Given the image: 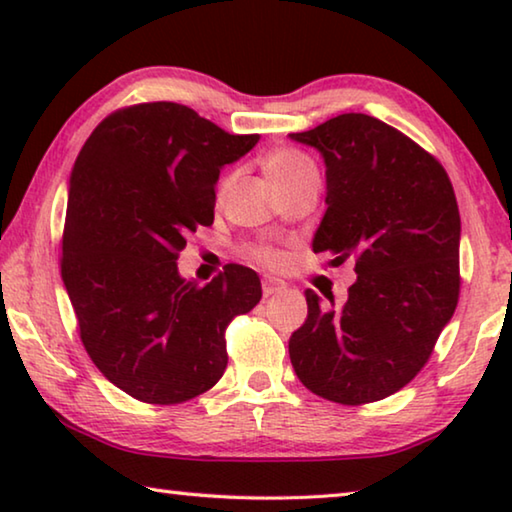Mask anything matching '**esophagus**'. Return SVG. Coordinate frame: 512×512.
<instances>
[{
	"label": "esophagus",
	"instance_id": "esophagus-1",
	"mask_svg": "<svg viewBox=\"0 0 512 512\" xmlns=\"http://www.w3.org/2000/svg\"><path fill=\"white\" fill-rule=\"evenodd\" d=\"M282 289H284V282L273 280V277H268V280H264V284H262V291H264L266 298L275 296V293H280Z\"/></svg>",
	"mask_w": 512,
	"mask_h": 512
}]
</instances>
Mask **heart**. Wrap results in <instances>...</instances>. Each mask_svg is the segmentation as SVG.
I'll use <instances>...</instances> for the list:
<instances>
[{"instance_id": "heart-1", "label": "heart", "mask_w": 512, "mask_h": 512, "mask_svg": "<svg viewBox=\"0 0 512 512\" xmlns=\"http://www.w3.org/2000/svg\"><path fill=\"white\" fill-rule=\"evenodd\" d=\"M264 169H266V176L271 183H280V180L293 176V173H300V171H307L314 167H311V162L305 158V155H300L296 151H277L266 160ZM259 257H262L264 262H271V264L280 262V255L273 253V250H268V248L259 250Z\"/></svg>"}]
</instances>
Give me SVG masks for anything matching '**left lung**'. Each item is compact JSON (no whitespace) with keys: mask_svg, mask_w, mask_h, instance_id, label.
I'll list each match as a JSON object with an SVG mask.
<instances>
[{"mask_svg":"<svg viewBox=\"0 0 512 512\" xmlns=\"http://www.w3.org/2000/svg\"><path fill=\"white\" fill-rule=\"evenodd\" d=\"M289 137L325 162L327 210L311 248L357 259V282L341 307L305 291L307 318L289 339L291 366L325 400H384L418 375L454 316L461 289L454 187L427 151L361 112Z\"/></svg>","mask_w":512,"mask_h":512,"instance_id":"left-lung-1","label":"left lung"}]
</instances>
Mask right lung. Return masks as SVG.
<instances>
[{"instance_id":"right-lung-1","label":"right lung","mask_w":512,"mask_h":512,"mask_svg":"<svg viewBox=\"0 0 512 512\" xmlns=\"http://www.w3.org/2000/svg\"><path fill=\"white\" fill-rule=\"evenodd\" d=\"M257 142L158 101L103 119L74 162L60 273L94 366L135 400L212 388L228 366L225 325L262 298L253 268L230 264L198 287L176 264L189 232L214 221L221 169Z\"/></svg>"}]
</instances>
